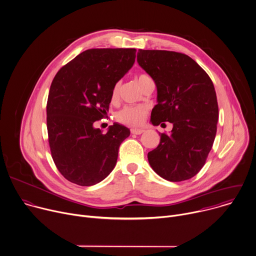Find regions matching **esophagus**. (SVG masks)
Segmentation results:
<instances>
[{
  "label": "esophagus",
  "instance_id": "obj_1",
  "mask_svg": "<svg viewBox=\"0 0 256 256\" xmlns=\"http://www.w3.org/2000/svg\"><path fill=\"white\" fill-rule=\"evenodd\" d=\"M143 132H144L143 129H137V128L131 129V133H132V134H135V135H140V134H142Z\"/></svg>",
  "mask_w": 256,
  "mask_h": 256
}]
</instances>
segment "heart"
<instances>
[{
    "instance_id": "b5f03b06",
    "label": "heart",
    "mask_w": 256,
    "mask_h": 256,
    "mask_svg": "<svg viewBox=\"0 0 256 256\" xmlns=\"http://www.w3.org/2000/svg\"><path fill=\"white\" fill-rule=\"evenodd\" d=\"M149 79H151V78L145 74L139 75L137 77V82H138L139 87H141V85ZM119 87H120L119 83H117L114 86L113 91H112L113 99L117 98L118 93H119ZM147 111L148 110L145 106H126L117 113L116 118L121 123L130 125V126H138L144 121V119L147 115Z\"/></svg>"
}]
</instances>
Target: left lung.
<instances>
[{
  "mask_svg": "<svg viewBox=\"0 0 256 256\" xmlns=\"http://www.w3.org/2000/svg\"><path fill=\"white\" fill-rule=\"evenodd\" d=\"M137 62L157 87L151 123L173 124L171 134L161 133L159 145L148 153L149 164L168 181L190 179L205 164L216 135L218 104L213 83L185 54L140 49Z\"/></svg>",
  "mask_w": 256,
  "mask_h": 256,
  "instance_id": "8db88e82",
  "label": "left lung"
}]
</instances>
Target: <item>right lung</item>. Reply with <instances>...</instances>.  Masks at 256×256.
<instances>
[{"instance_id": "obj_1", "label": "right lung", "mask_w": 256, "mask_h": 256, "mask_svg": "<svg viewBox=\"0 0 256 256\" xmlns=\"http://www.w3.org/2000/svg\"><path fill=\"white\" fill-rule=\"evenodd\" d=\"M135 49H90L56 74L47 102L53 160L70 182L91 186L114 169L130 130L114 123L106 134L94 127L109 109L116 83L132 68Z\"/></svg>"}]
</instances>
